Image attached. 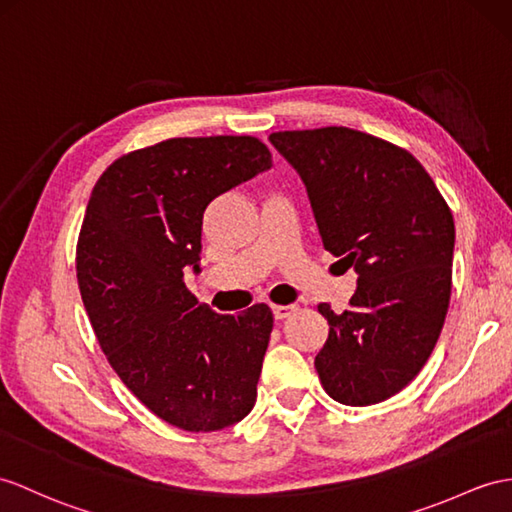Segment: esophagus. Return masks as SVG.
Here are the masks:
<instances>
[{
    "label": "esophagus",
    "mask_w": 512,
    "mask_h": 512,
    "mask_svg": "<svg viewBox=\"0 0 512 512\" xmlns=\"http://www.w3.org/2000/svg\"><path fill=\"white\" fill-rule=\"evenodd\" d=\"M297 310V306L295 304H284V306H271V313H273V317H276L278 321H282V319H286V317H291L293 313Z\"/></svg>",
    "instance_id": "obj_1"
}]
</instances>
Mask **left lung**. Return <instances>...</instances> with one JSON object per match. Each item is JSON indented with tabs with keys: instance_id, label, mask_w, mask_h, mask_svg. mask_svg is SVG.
I'll return each instance as SVG.
<instances>
[{
	"instance_id": "8db88e82",
	"label": "left lung",
	"mask_w": 512,
	"mask_h": 512,
	"mask_svg": "<svg viewBox=\"0 0 512 512\" xmlns=\"http://www.w3.org/2000/svg\"><path fill=\"white\" fill-rule=\"evenodd\" d=\"M299 173L323 247L356 271L350 308L328 304L315 356L323 389L347 406L389 400L430 358L450 306L454 217L406 149L352 128L273 132Z\"/></svg>"
}]
</instances>
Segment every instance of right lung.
I'll return each instance as SVG.
<instances>
[{
  "instance_id": "right-lung-1",
  "label": "right lung",
  "mask_w": 512,
  "mask_h": 512,
  "mask_svg": "<svg viewBox=\"0 0 512 512\" xmlns=\"http://www.w3.org/2000/svg\"><path fill=\"white\" fill-rule=\"evenodd\" d=\"M271 169L254 136L169 139L102 173L78 239L82 302L108 363L162 421L215 432L247 417L273 328L267 304L219 315L197 304L208 204Z\"/></svg>"
}]
</instances>
